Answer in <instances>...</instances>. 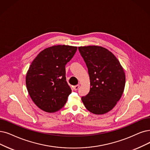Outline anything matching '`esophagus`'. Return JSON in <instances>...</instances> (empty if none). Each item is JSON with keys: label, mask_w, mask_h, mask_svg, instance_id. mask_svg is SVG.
<instances>
[{"label": "esophagus", "mask_w": 150, "mask_h": 150, "mask_svg": "<svg viewBox=\"0 0 150 150\" xmlns=\"http://www.w3.org/2000/svg\"><path fill=\"white\" fill-rule=\"evenodd\" d=\"M79 87H80V85L79 84H77V85H76V86L73 87V89L74 90V91H77V90H78Z\"/></svg>", "instance_id": "1"}]
</instances>
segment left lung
Here are the masks:
<instances>
[{
    "label": "left lung",
    "instance_id": "left-lung-1",
    "mask_svg": "<svg viewBox=\"0 0 150 150\" xmlns=\"http://www.w3.org/2000/svg\"><path fill=\"white\" fill-rule=\"evenodd\" d=\"M78 49L91 80L90 91L82 101L90 112L103 115L121 98L125 83L124 69L115 55L103 47L81 46Z\"/></svg>",
    "mask_w": 150,
    "mask_h": 150
}]
</instances>
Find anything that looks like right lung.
<instances>
[{"mask_svg":"<svg viewBox=\"0 0 150 150\" xmlns=\"http://www.w3.org/2000/svg\"><path fill=\"white\" fill-rule=\"evenodd\" d=\"M77 49L66 45L46 48L30 65L26 76V87L32 100L40 110L55 112L67 102L71 89L66 81L65 65Z\"/></svg>","mask_w":150,"mask_h":150,"instance_id":"1","label":"right lung"}]
</instances>
